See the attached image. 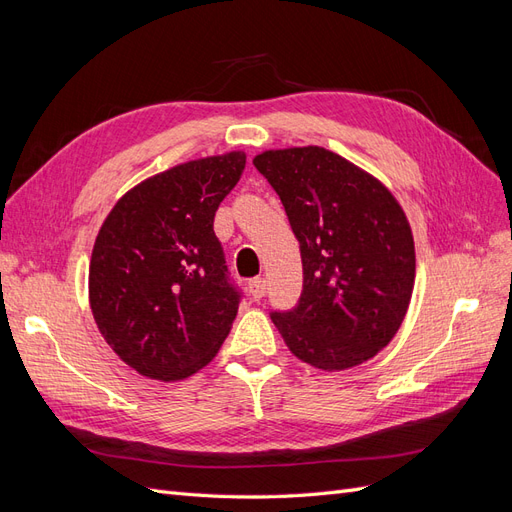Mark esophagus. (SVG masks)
Segmentation results:
<instances>
[{
  "label": "esophagus",
  "mask_w": 512,
  "mask_h": 512,
  "mask_svg": "<svg viewBox=\"0 0 512 512\" xmlns=\"http://www.w3.org/2000/svg\"><path fill=\"white\" fill-rule=\"evenodd\" d=\"M250 292L254 301H260L267 294V282L262 280V277H256V280L250 282Z\"/></svg>",
  "instance_id": "obj_1"
}]
</instances>
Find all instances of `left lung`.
<instances>
[{"instance_id": "obj_1", "label": "left lung", "mask_w": 512, "mask_h": 512, "mask_svg": "<svg viewBox=\"0 0 512 512\" xmlns=\"http://www.w3.org/2000/svg\"><path fill=\"white\" fill-rule=\"evenodd\" d=\"M301 245L303 292L271 320L303 363L342 371L391 342L412 299L416 256L404 209L386 185L318 147L254 158Z\"/></svg>"}]
</instances>
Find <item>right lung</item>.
I'll return each mask as SVG.
<instances>
[{
	"instance_id": "obj_1",
	"label": "right lung",
	"mask_w": 512,
	"mask_h": 512,
	"mask_svg": "<svg viewBox=\"0 0 512 512\" xmlns=\"http://www.w3.org/2000/svg\"><path fill=\"white\" fill-rule=\"evenodd\" d=\"M245 168L243 151L177 164L123 194L98 232L89 307L106 344L138 374L175 382L218 354L241 294L213 218Z\"/></svg>"
}]
</instances>
